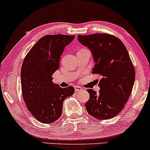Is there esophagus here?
<instances>
[{
  "instance_id": "34e87169",
  "label": "esophagus",
  "mask_w": 150,
  "mask_h": 150,
  "mask_svg": "<svg viewBox=\"0 0 150 150\" xmlns=\"http://www.w3.org/2000/svg\"><path fill=\"white\" fill-rule=\"evenodd\" d=\"M74 89H75V91L76 92H78V91H81V90H83V89L81 87H79V86H75L74 87Z\"/></svg>"
}]
</instances>
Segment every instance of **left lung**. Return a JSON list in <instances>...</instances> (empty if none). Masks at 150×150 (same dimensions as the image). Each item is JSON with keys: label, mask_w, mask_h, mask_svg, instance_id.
Masks as SVG:
<instances>
[{"label": "left lung", "mask_w": 150, "mask_h": 150, "mask_svg": "<svg viewBox=\"0 0 150 150\" xmlns=\"http://www.w3.org/2000/svg\"><path fill=\"white\" fill-rule=\"evenodd\" d=\"M78 40L91 51L95 61L92 74L102 76L99 93L87 89L88 113L101 120L114 117L124 108L134 83V67L128 50L120 39L107 33L79 35Z\"/></svg>", "instance_id": "left-lung-1"}]
</instances>
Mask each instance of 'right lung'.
Instances as JSON below:
<instances>
[{
  "mask_svg": "<svg viewBox=\"0 0 150 150\" xmlns=\"http://www.w3.org/2000/svg\"><path fill=\"white\" fill-rule=\"evenodd\" d=\"M75 38L67 35H48L32 47L21 68L22 97L35 118L51 124L61 116L63 101L73 95L74 88H61L52 83V76L59 68L65 47Z\"/></svg>",
  "mask_w": 150,
  "mask_h": 150,
  "instance_id": "right-lung-1",
  "label": "right lung"
}]
</instances>
